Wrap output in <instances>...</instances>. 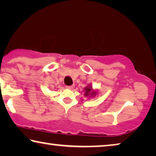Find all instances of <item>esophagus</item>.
Here are the masks:
<instances>
[{"mask_svg": "<svg viewBox=\"0 0 156 156\" xmlns=\"http://www.w3.org/2000/svg\"><path fill=\"white\" fill-rule=\"evenodd\" d=\"M66 88L69 89H73L74 88V84H73V85H70V86H66Z\"/></svg>", "mask_w": 156, "mask_h": 156, "instance_id": "1", "label": "esophagus"}]
</instances>
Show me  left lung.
<instances>
[{
	"label": "left lung",
	"instance_id": "obj_1",
	"mask_svg": "<svg viewBox=\"0 0 156 156\" xmlns=\"http://www.w3.org/2000/svg\"><path fill=\"white\" fill-rule=\"evenodd\" d=\"M84 90L85 91L84 93V96H89V97H93L96 95V91L94 90H92V86L89 85L87 86L84 89Z\"/></svg>",
	"mask_w": 156,
	"mask_h": 156
}]
</instances>
